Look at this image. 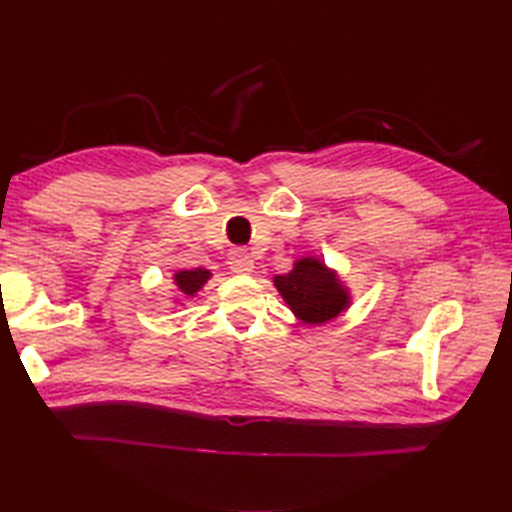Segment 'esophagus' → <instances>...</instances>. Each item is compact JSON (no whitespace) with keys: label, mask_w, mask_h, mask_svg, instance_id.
Returning a JSON list of instances; mask_svg holds the SVG:
<instances>
[{"label":"esophagus","mask_w":512,"mask_h":512,"mask_svg":"<svg viewBox=\"0 0 512 512\" xmlns=\"http://www.w3.org/2000/svg\"><path fill=\"white\" fill-rule=\"evenodd\" d=\"M228 266H231L235 275H250L255 270L253 257H250L244 248L231 250V255H228Z\"/></svg>","instance_id":"1"}]
</instances>
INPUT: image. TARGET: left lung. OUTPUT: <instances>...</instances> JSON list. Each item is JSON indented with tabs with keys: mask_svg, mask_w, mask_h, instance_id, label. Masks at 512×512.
I'll use <instances>...</instances> for the list:
<instances>
[{
	"mask_svg": "<svg viewBox=\"0 0 512 512\" xmlns=\"http://www.w3.org/2000/svg\"><path fill=\"white\" fill-rule=\"evenodd\" d=\"M273 284L292 314L306 325H323L339 319L352 306V290L321 257L303 255L286 275Z\"/></svg>",
	"mask_w": 512,
	"mask_h": 512,
	"instance_id": "1",
	"label": "left lung"
}]
</instances>
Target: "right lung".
Here are the masks:
<instances>
[{"instance_id": "right-lung-1", "label": "right lung", "mask_w": 512, "mask_h": 512, "mask_svg": "<svg viewBox=\"0 0 512 512\" xmlns=\"http://www.w3.org/2000/svg\"><path fill=\"white\" fill-rule=\"evenodd\" d=\"M211 277H213V273H211V270H206V268L176 270V273H173V277H171L173 288H176V297H173V301L182 303L187 299H193Z\"/></svg>"}]
</instances>
